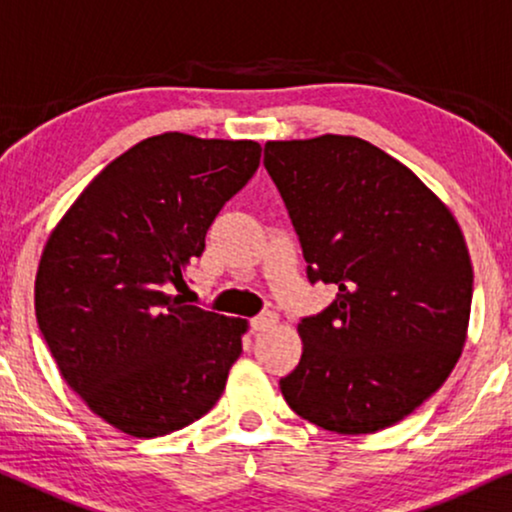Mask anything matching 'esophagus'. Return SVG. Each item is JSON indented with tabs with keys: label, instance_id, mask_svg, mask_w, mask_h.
<instances>
[{
	"label": "esophagus",
	"instance_id": "34e87169",
	"mask_svg": "<svg viewBox=\"0 0 512 512\" xmlns=\"http://www.w3.org/2000/svg\"><path fill=\"white\" fill-rule=\"evenodd\" d=\"M276 320H278L276 313L267 311V313H260V316L252 318V320H250V327H252V330H255V332H264V330H269V327H274Z\"/></svg>",
	"mask_w": 512,
	"mask_h": 512
}]
</instances>
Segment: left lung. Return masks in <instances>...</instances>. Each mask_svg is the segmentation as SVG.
Returning <instances> with one entry per match:
<instances>
[{
	"label": "left lung",
	"mask_w": 512,
	"mask_h": 512,
	"mask_svg": "<svg viewBox=\"0 0 512 512\" xmlns=\"http://www.w3.org/2000/svg\"><path fill=\"white\" fill-rule=\"evenodd\" d=\"M311 283L337 299L302 318L285 403L325 431L377 433L445 384L466 344L473 264L452 210L410 168L353 135L271 140Z\"/></svg>",
	"instance_id": "obj_1"
}]
</instances>
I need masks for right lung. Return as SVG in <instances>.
Wrapping results in <instances>:
<instances>
[{"mask_svg":"<svg viewBox=\"0 0 512 512\" xmlns=\"http://www.w3.org/2000/svg\"><path fill=\"white\" fill-rule=\"evenodd\" d=\"M252 140L163 133L88 182L51 231L34 281L39 330L67 386L133 438L213 410L248 320L182 304L206 231L255 175Z\"/></svg>","mask_w":512,"mask_h":512,"instance_id":"1","label":"right lung"}]
</instances>
